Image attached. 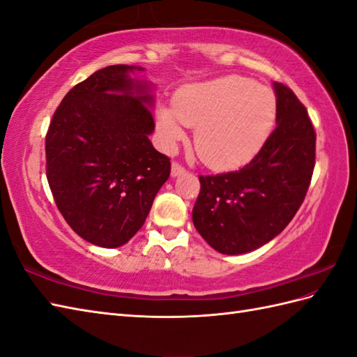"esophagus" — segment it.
I'll return each instance as SVG.
<instances>
[{
  "mask_svg": "<svg viewBox=\"0 0 357 357\" xmlns=\"http://www.w3.org/2000/svg\"><path fill=\"white\" fill-rule=\"evenodd\" d=\"M185 172V169H184V165H181L179 162H176V161H173V164H172V176H178V174H181V173H184Z\"/></svg>",
  "mask_w": 357,
  "mask_h": 357,
  "instance_id": "1",
  "label": "esophagus"
}]
</instances>
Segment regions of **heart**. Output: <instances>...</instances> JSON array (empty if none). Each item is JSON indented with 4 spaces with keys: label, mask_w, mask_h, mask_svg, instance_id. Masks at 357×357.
<instances>
[{
    "label": "heart",
    "mask_w": 357,
    "mask_h": 357,
    "mask_svg": "<svg viewBox=\"0 0 357 357\" xmlns=\"http://www.w3.org/2000/svg\"><path fill=\"white\" fill-rule=\"evenodd\" d=\"M275 119L271 90L236 75L185 86L174 95L172 107L156 113L165 147L184 138V126L196 127V151L213 169H233L253 159L268 139Z\"/></svg>",
    "instance_id": "1"
}]
</instances>
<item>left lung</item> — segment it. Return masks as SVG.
Wrapping results in <instances>:
<instances>
[{
  "label": "left lung",
  "mask_w": 357,
  "mask_h": 357,
  "mask_svg": "<svg viewBox=\"0 0 357 357\" xmlns=\"http://www.w3.org/2000/svg\"><path fill=\"white\" fill-rule=\"evenodd\" d=\"M276 128L247 165L199 176L193 224L224 255L259 248L282 231L305 199L316 159V132L305 105L275 82Z\"/></svg>",
  "instance_id": "obj_1"
}]
</instances>
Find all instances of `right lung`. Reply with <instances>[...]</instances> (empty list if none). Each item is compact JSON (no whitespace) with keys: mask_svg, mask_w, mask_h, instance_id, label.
<instances>
[{"mask_svg":"<svg viewBox=\"0 0 357 357\" xmlns=\"http://www.w3.org/2000/svg\"><path fill=\"white\" fill-rule=\"evenodd\" d=\"M135 69L104 67L70 89L45 135V174L58 210L75 233L104 248L133 238L172 169L149 139L153 98L147 82L128 77Z\"/></svg>","mask_w":357,"mask_h":357,"instance_id":"1","label":"right lung"}]
</instances>
